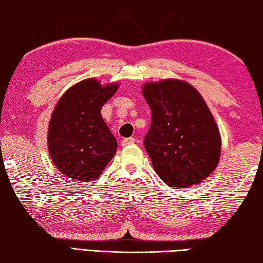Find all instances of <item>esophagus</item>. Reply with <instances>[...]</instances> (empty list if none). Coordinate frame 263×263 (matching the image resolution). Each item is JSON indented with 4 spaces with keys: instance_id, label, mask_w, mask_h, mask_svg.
<instances>
[{
    "instance_id": "1",
    "label": "esophagus",
    "mask_w": 263,
    "mask_h": 263,
    "mask_svg": "<svg viewBox=\"0 0 263 263\" xmlns=\"http://www.w3.org/2000/svg\"><path fill=\"white\" fill-rule=\"evenodd\" d=\"M136 142V139L135 138H124V139L122 140V146H127V145H132V144H135Z\"/></svg>"
}]
</instances>
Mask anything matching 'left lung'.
Instances as JSON below:
<instances>
[{
  "label": "left lung",
  "mask_w": 263,
  "mask_h": 263,
  "mask_svg": "<svg viewBox=\"0 0 263 263\" xmlns=\"http://www.w3.org/2000/svg\"><path fill=\"white\" fill-rule=\"evenodd\" d=\"M152 111L144 139L153 168L174 189L197 184L215 171L220 137L201 94L180 80H163L142 87Z\"/></svg>",
  "instance_id": "obj_1"
}]
</instances>
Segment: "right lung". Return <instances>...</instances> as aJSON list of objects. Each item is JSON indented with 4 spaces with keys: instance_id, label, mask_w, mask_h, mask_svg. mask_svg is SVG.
I'll list each match as a JSON object with an SVG mask.
<instances>
[{
    "instance_id": "1",
    "label": "right lung",
    "mask_w": 263,
    "mask_h": 263,
    "mask_svg": "<svg viewBox=\"0 0 263 263\" xmlns=\"http://www.w3.org/2000/svg\"><path fill=\"white\" fill-rule=\"evenodd\" d=\"M117 89L118 84L102 87L87 79L69 88L55 105L48 126V151L55 167L69 180H95L114 158L117 140L101 109Z\"/></svg>"
}]
</instances>
